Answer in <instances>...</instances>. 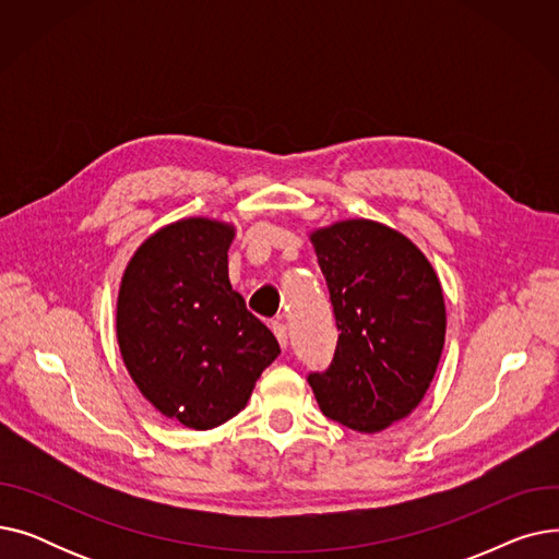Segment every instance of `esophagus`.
<instances>
[{"instance_id":"obj_1","label":"esophagus","mask_w":559,"mask_h":559,"mask_svg":"<svg viewBox=\"0 0 559 559\" xmlns=\"http://www.w3.org/2000/svg\"><path fill=\"white\" fill-rule=\"evenodd\" d=\"M272 331H274L281 348H285L287 346V326L283 324V321H272Z\"/></svg>"}]
</instances>
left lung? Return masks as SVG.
<instances>
[{
  "label": "left lung",
  "instance_id": "left-lung-1",
  "mask_svg": "<svg viewBox=\"0 0 559 559\" xmlns=\"http://www.w3.org/2000/svg\"><path fill=\"white\" fill-rule=\"evenodd\" d=\"M337 326L324 371L308 373L329 419L378 432L421 403L447 335L442 285L405 235L369 219L312 233Z\"/></svg>",
  "mask_w": 559,
  "mask_h": 559
}]
</instances>
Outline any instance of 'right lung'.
<instances>
[{
  "instance_id": "obj_1",
  "label": "right lung",
  "mask_w": 559,
  "mask_h": 559,
  "mask_svg": "<svg viewBox=\"0 0 559 559\" xmlns=\"http://www.w3.org/2000/svg\"><path fill=\"white\" fill-rule=\"evenodd\" d=\"M230 240L228 224L203 217L160 228L131 258L117 299V342L135 385L194 430L238 415L281 354L230 287Z\"/></svg>"
}]
</instances>
